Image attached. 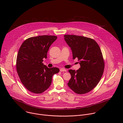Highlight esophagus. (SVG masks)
I'll use <instances>...</instances> for the list:
<instances>
[{
  "label": "esophagus",
  "instance_id": "esophagus-1",
  "mask_svg": "<svg viewBox=\"0 0 123 123\" xmlns=\"http://www.w3.org/2000/svg\"><path fill=\"white\" fill-rule=\"evenodd\" d=\"M60 72H67V69H64V68H61L60 69Z\"/></svg>",
  "mask_w": 123,
  "mask_h": 123
}]
</instances>
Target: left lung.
<instances>
[{"instance_id": "1", "label": "left lung", "mask_w": 123, "mask_h": 123, "mask_svg": "<svg viewBox=\"0 0 123 123\" xmlns=\"http://www.w3.org/2000/svg\"><path fill=\"white\" fill-rule=\"evenodd\" d=\"M64 37L71 48L73 59L78 58L80 65L76 71H68L71 78L68 85L77 94L89 92L97 86L103 74L105 63L101 50L91 38L68 34Z\"/></svg>"}]
</instances>
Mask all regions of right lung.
Here are the masks:
<instances>
[{
    "label": "right lung",
    "instance_id": "add662e5",
    "mask_svg": "<svg viewBox=\"0 0 123 123\" xmlns=\"http://www.w3.org/2000/svg\"><path fill=\"white\" fill-rule=\"evenodd\" d=\"M57 37L40 36L30 37L22 44L16 58V70L20 80L30 92L41 93L49 87L52 77L59 72L57 68H48L42 63L47 58L49 47Z\"/></svg>",
    "mask_w": 123,
    "mask_h": 123
}]
</instances>
